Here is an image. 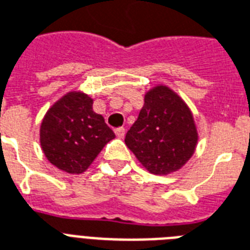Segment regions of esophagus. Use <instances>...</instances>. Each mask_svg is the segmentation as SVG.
Wrapping results in <instances>:
<instances>
[{
    "label": "esophagus",
    "instance_id": "34e87169",
    "mask_svg": "<svg viewBox=\"0 0 250 250\" xmlns=\"http://www.w3.org/2000/svg\"><path fill=\"white\" fill-rule=\"evenodd\" d=\"M114 133H115V136L118 137V139H123V137H125V128H122V127H119V128H115L114 129Z\"/></svg>",
    "mask_w": 250,
    "mask_h": 250
}]
</instances>
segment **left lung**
<instances>
[{
  "instance_id": "1",
  "label": "left lung",
  "mask_w": 250,
  "mask_h": 250,
  "mask_svg": "<svg viewBox=\"0 0 250 250\" xmlns=\"http://www.w3.org/2000/svg\"><path fill=\"white\" fill-rule=\"evenodd\" d=\"M140 163L154 174H168L194 154L198 132L188 105L168 87L145 95V104L125 139Z\"/></svg>"
}]
</instances>
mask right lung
Instances as JSON below:
<instances>
[{"instance_id": "1", "label": "right lung", "mask_w": 250, "mask_h": 250, "mask_svg": "<svg viewBox=\"0 0 250 250\" xmlns=\"http://www.w3.org/2000/svg\"><path fill=\"white\" fill-rule=\"evenodd\" d=\"M41 146L55 167L82 173L115 137L104 117L92 110V99L69 92L55 103L41 125Z\"/></svg>"}]
</instances>
